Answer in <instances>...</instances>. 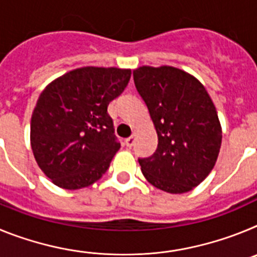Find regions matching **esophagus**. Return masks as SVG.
<instances>
[{
  "mask_svg": "<svg viewBox=\"0 0 257 257\" xmlns=\"http://www.w3.org/2000/svg\"><path fill=\"white\" fill-rule=\"evenodd\" d=\"M124 143H126V145L128 148H131V147L135 144V135H131L130 138H127V139L124 140Z\"/></svg>",
  "mask_w": 257,
  "mask_h": 257,
  "instance_id": "1",
  "label": "esophagus"
}]
</instances>
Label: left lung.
I'll list each match as a JSON object with an SVG mask.
<instances>
[{
    "mask_svg": "<svg viewBox=\"0 0 257 257\" xmlns=\"http://www.w3.org/2000/svg\"><path fill=\"white\" fill-rule=\"evenodd\" d=\"M134 82L158 136L153 156L139 158L143 175L163 192H189L207 178L221 147L210 95L196 77L169 65L138 68Z\"/></svg>",
    "mask_w": 257,
    "mask_h": 257,
    "instance_id": "8db88e82",
    "label": "left lung"
}]
</instances>
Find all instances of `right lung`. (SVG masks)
Returning <instances> with one entry per match:
<instances>
[{"label":"right lung","mask_w":257,"mask_h":257,"mask_svg":"<svg viewBox=\"0 0 257 257\" xmlns=\"http://www.w3.org/2000/svg\"><path fill=\"white\" fill-rule=\"evenodd\" d=\"M131 69L83 67L41 92L31 121L36 162L63 189H81L103 176L121 148L109 103L123 92Z\"/></svg>","instance_id":"obj_1"}]
</instances>
